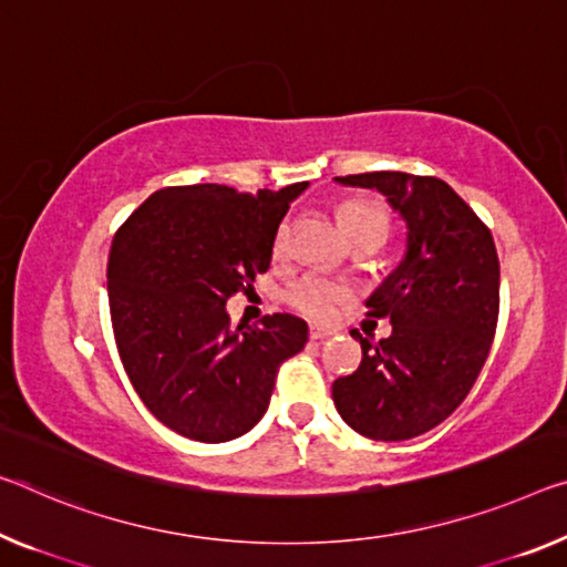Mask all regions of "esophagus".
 I'll return each instance as SVG.
<instances>
[{
    "label": "esophagus",
    "mask_w": 567,
    "mask_h": 567,
    "mask_svg": "<svg viewBox=\"0 0 567 567\" xmlns=\"http://www.w3.org/2000/svg\"><path fill=\"white\" fill-rule=\"evenodd\" d=\"M334 332H329V329H321V327H311V332H309V337H311V342H327L329 337H332Z\"/></svg>",
    "instance_id": "obj_1"
}]
</instances>
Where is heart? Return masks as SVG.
I'll list each match as a JSON object with an SVG mask.
<instances>
[{
	"instance_id": "b5f03b06",
	"label": "heart",
	"mask_w": 567,
	"mask_h": 567,
	"mask_svg": "<svg viewBox=\"0 0 567 567\" xmlns=\"http://www.w3.org/2000/svg\"><path fill=\"white\" fill-rule=\"evenodd\" d=\"M339 223H342L347 238L352 243L372 240L380 246L388 233L385 207L378 203H364V199H350V203L339 207ZM286 246H289V223H281V228H278L274 240L276 256H281ZM347 299H350V289H347V286L317 274L303 276L286 289V301H289V307L317 321L334 319L339 307H342Z\"/></svg>"
}]
</instances>
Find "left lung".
Segmentation results:
<instances>
[{
    "label": "left lung",
    "instance_id": "8db88e82",
    "mask_svg": "<svg viewBox=\"0 0 567 567\" xmlns=\"http://www.w3.org/2000/svg\"><path fill=\"white\" fill-rule=\"evenodd\" d=\"M378 189L405 223V254L372 291L368 317L393 334L362 344V362L334 380L337 413L372 441H408L464 403L489 354L499 317V258L492 233L443 179L405 172L334 177Z\"/></svg>",
    "mask_w": 567,
    "mask_h": 567
}]
</instances>
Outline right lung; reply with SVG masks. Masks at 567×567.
<instances>
[{
  "label": "right lung",
  "mask_w": 567,
  "mask_h": 567,
  "mask_svg": "<svg viewBox=\"0 0 567 567\" xmlns=\"http://www.w3.org/2000/svg\"><path fill=\"white\" fill-rule=\"evenodd\" d=\"M307 187H167L113 238L106 278L121 362L144 405L185 439L248 433L268 411L281 362L307 344V321L291 313L250 327L225 311L268 271L278 225Z\"/></svg>",
  "instance_id": "add662e5"
}]
</instances>
